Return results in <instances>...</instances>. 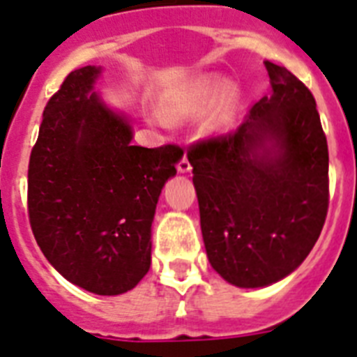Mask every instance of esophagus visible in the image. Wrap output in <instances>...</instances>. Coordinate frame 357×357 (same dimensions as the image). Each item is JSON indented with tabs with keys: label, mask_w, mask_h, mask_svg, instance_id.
Segmentation results:
<instances>
[{
	"label": "esophagus",
	"mask_w": 357,
	"mask_h": 357,
	"mask_svg": "<svg viewBox=\"0 0 357 357\" xmlns=\"http://www.w3.org/2000/svg\"><path fill=\"white\" fill-rule=\"evenodd\" d=\"M190 169H192V165H190V161H188L187 155L183 154V158H181V160H179V163H178V170H179V172H188Z\"/></svg>",
	"instance_id": "1"
}]
</instances>
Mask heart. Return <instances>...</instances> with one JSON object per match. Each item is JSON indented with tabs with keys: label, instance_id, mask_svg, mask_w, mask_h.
Returning <instances> with one entry per match:
<instances>
[{
	"label": "heart",
	"instance_id": "b5f03b06",
	"mask_svg": "<svg viewBox=\"0 0 357 357\" xmlns=\"http://www.w3.org/2000/svg\"><path fill=\"white\" fill-rule=\"evenodd\" d=\"M221 92V82L215 77H203L199 82L188 85L183 91L170 96L167 101V112L172 118H187L199 114L215 100V96ZM238 103V91L234 86H227L220 98V103L215 107L211 118L212 128L227 127L232 119L234 107ZM155 119L161 125H169V118L165 114H155Z\"/></svg>",
	"mask_w": 357,
	"mask_h": 357
}]
</instances>
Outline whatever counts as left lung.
Here are the masks:
<instances>
[{"label": "left lung", "instance_id": "left-lung-1", "mask_svg": "<svg viewBox=\"0 0 357 357\" xmlns=\"http://www.w3.org/2000/svg\"><path fill=\"white\" fill-rule=\"evenodd\" d=\"M265 67L271 98L254 103L234 132L187 151L208 261L245 289L296 271L328 211V146L316 100L285 67Z\"/></svg>", "mask_w": 357, "mask_h": 357}]
</instances>
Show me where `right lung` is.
<instances>
[{
  "label": "right lung",
  "mask_w": 357,
  "mask_h": 357,
  "mask_svg": "<svg viewBox=\"0 0 357 357\" xmlns=\"http://www.w3.org/2000/svg\"><path fill=\"white\" fill-rule=\"evenodd\" d=\"M100 68L63 79L29 161V221L50 265L100 296L123 294L151 268V225L178 145H130L127 119L91 94Z\"/></svg>",
  "instance_id": "obj_1"
}]
</instances>
